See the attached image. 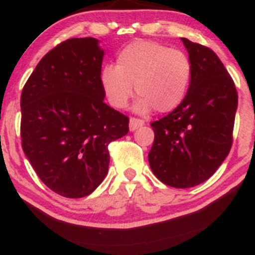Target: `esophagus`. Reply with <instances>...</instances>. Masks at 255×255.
<instances>
[{
	"label": "esophagus",
	"mask_w": 255,
	"mask_h": 255,
	"mask_svg": "<svg viewBox=\"0 0 255 255\" xmlns=\"http://www.w3.org/2000/svg\"><path fill=\"white\" fill-rule=\"evenodd\" d=\"M143 124H145V122H143V120L137 119V118H131L130 124H128V128H130L131 131H135L136 128H141Z\"/></svg>",
	"instance_id": "34e87169"
}]
</instances>
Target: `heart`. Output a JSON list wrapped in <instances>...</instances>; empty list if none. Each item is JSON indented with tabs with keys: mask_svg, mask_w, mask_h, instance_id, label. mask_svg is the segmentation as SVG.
Here are the masks:
<instances>
[{
	"mask_svg": "<svg viewBox=\"0 0 255 255\" xmlns=\"http://www.w3.org/2000/svg\"><path fill=\"white\" fill-rule=\"evenodd\" d=\"M193 65L185 52L163 44L136 40L117 56V64L107 65L101 72V85L110 106H128L135 86L138 98L135 109L146 113L172 112L188 93Z\"/></svg>",
	"mask_w": 255,
	"mask_h": 255,
	"instance_id": "b5f03b06",
	"label": "heart"
}]
</instances>
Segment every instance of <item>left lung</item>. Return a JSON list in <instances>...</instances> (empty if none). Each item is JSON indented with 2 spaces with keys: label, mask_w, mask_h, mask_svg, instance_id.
<instances>
[{
  "label": "left lung",
  "mask_w": 255,
  "mask_h": 255,
  "mask_svg": "<svg viewBox=\"0 0 255 255\" xmlns=\"http://www.w3.org/2000/svg\"><path fill=\"white\" fill-rule=\"evenodd\" d=\"M182 41L193 65L190 87L178 108L151 124L148 162L162 183L184 189L209 179L230 153L238 94L211 49Z\"/></svg>",
  "instance_id": "8db88e82"
}]
</instances>
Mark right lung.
Instances as JSON below:
<instances>
[{"label":"right lung","mask_w":255,"mask_h":255,"mask_svg":"<svg viewBox=\"0 0 255 255\" xmlns=\"http://www.w3.org/2000/svg\"><path fill=\"white\" fill-rule=\"evenodd\" d=\"M98 43L72 38L55 46L20 97L23 151L41 182L65 198L98 188L108 173V145L128 132V118L103 101Z\"/></svg>","instance_id":"1"}]
</instances>
